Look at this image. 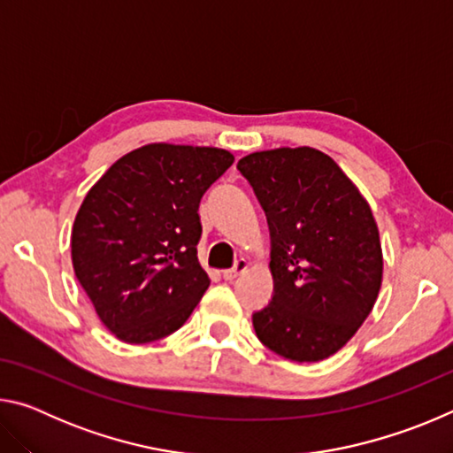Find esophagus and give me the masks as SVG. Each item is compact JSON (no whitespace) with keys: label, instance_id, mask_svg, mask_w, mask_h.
I'll return each mask as SVG.
<instances>
[{"label":"esophagus","instance_id":"obj_1","mask_svg":"<svg viewBox=\"0 0 453 453\" xmlns=\"http://www.w3.org/2000/svg\"><path fill=\"white\" fill-rule=\"evenodd\" d=\"M245 270H248V259H243V257L235 259L234 267H229V270H224V280L232 281V280H235V278H237V275L243 273Z\"/></svg>","mask_w":453,"mask_h":453}]
</instances>
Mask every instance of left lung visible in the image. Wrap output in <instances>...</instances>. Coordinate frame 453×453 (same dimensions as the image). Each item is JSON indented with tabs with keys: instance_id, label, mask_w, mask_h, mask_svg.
I'll return each mask as SVG.
<instances>
[{
	"instance_id": "obj_1",
	"label": "left lung",
	"mask_w": 453,
	"mask_h": 453,
	"mask_svg": "<svg viewBox=\"0 0 453 453\" xmlns=\"http://www.w3.org/2000/svg\"><path fill=\"white\" fill-rule=\"evenodd\" d=\"M265 211L273 296L254 311L267 349L319 362L346 346L381 288L370 205L332 157L313 148L256 151L237 162Z\"/></svg>"
}]
</instances>
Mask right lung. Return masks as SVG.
Returning <instances> with one entry per match:
<instances>
[{"mask_svg": "<svg viewBox=\"0 0 453 453\" xmlns=\"http://www.w3.org/2000/svg\"><path fill=\"white\" fill-rule=\"evenodd\" d=\"M234 164L218 148L151 143L107 170L73 221L72 262L104 326L126 343L180 329L210 286L199 202Z\"/></svg>", "mask_w": 453, "mask_h": 453, "instance_id": "right-lung-1", "label": "right lung"}]
</instances>
